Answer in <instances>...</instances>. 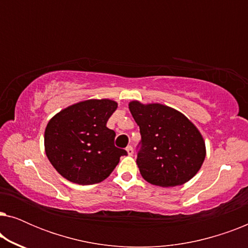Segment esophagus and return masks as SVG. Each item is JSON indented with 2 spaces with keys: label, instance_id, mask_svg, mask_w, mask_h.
<instances>
[{
  "label": "esophagus",
  "instance_id": "34e87169",
  "mask_svg": "<svg viewBox=\"0 0 248 248\" xmlns=\"http://www.w3.org/2000/svg\"><path fill=\"white\" fill-rule=\"evenodd\" d=\"M126 151H127V155H133V148H132L131 145H128V147L126 148Z\"/></svg>",
  "mask_w": 248,
  "mask_h": 248
}]
</instances>
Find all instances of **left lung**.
Wrapping results in <instances>:
<instances>
[{
    "label": "left lung",
    "mask_w": 248,
    "mask_h": 248,
    "mask_svg": "<svg viewBox=\"0 0 248 248\" xmlns=\"http://www.w3.org/2000/svg\"><path fill=\"white\" fill-rule=\"evenodd\" d=\"M140 127L137 164L150 184L172 187L195 176L205 158V143L195 125L174 108L160 104L128 105Z\"/></svg>",
    "instance_id": "obj_1"
}]
</instances>
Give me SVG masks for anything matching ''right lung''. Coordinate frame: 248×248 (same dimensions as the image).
Instances as JSON below:
<instances>
[{
	"instance_id": "obj_1",
	"label": "right lung",
	"mask_w": 248,
	"mask_h": 248,
	"mask_svg": "<svg viewBox=\"0 0 248 248\" xmlns=\"http://www.w3.org/2000/svg\"><path fill=\"white\" fill-rule=\"evenodd\" d=\"M109 99H90L61 110L45 130L46 155L67 181L79 185L103 182L111 174L124 149L114 144L116 133L106 126L116 110Z\"/></svg>"
}]
</instances>
